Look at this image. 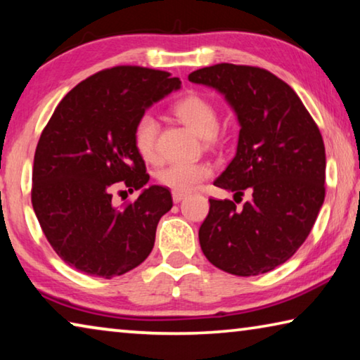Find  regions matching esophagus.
I'll return each instance as SVG.
<instances>
[{"instance_id": "1", "label": "esophagus", "mask_w": 360, "mask_h": 360, "mask_svg": "<svg viewBox=\"0 0 360 360\" xmlns=\"http://www.w3.org/2000/svg\"><path fill=\"white\" fill-rule=\"evenodd\" d=\"M186 195H184V193H179V191H172V199L174 202H180L181 199H184Z\"/></svg>"}]
</instances>
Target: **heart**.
I'll return each instance as SVG.
<instances>
[{
    "mask_svg": "<svg viewBox=\"0 0 360 360\" xmlns=\"http://www.w3.org/2000/svg\"><path fill=\"white\" fill-rule=\"evenodd\" d=\"M176 119L195 131L198 136L212 140L215 136L219 117L214 103L198 93L180 98L172 106ZM159 122L151 112L141 114L134 127V143L136 151L145 161H156L158 158ZM212 175L207 162H174L158 172V181L162 186L179 193H191Z\"/></svg>",
    "mask_w": 360,
    "mask_h": 360,
    "instance_id": "heart-1",
    "label": "heart"
}]
</instances>
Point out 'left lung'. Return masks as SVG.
Here are the masks:
<instances>
[{
  "instance_id": "left-lung-1",
  "label": "left lung",
  "mask_w": 360,
  "mask_h": 360,
  "mask_svg": "<svg viewBox=\"0 0 360 360\" xmlns=\"http://www.w3.org/2000/svg\"><path fill=\"white\" fill-rule=\"evenodd\" d=\"M222 93L236 112L235 158L215 186L252 199L238 208L209 199L199 226L207 261L238 276L265 274L300 250L325 199V146L300 96L272 72L252 65L215 64L188 75Z\"/></svg>"
}]
</instances>
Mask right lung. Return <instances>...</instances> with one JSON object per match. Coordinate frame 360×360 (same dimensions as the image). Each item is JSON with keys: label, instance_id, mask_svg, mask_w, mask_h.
I'll use <instances>...</instances> for the list:
<instances>
[{"label": "right lung", "instance_id": "1", "mask_svg": "<svg viewBox=\"0 0 360 360\" xmlns=\"http://www.w3.org/2000/svg\"><path fill=\"white\" fill-rule=\"evenodd\" d=\"M180 85L169 72L117 65L80 82L54 109L33 159L32 206L49 245L70 267L112 278L149 256L159 219L172 207L170 191L143 188L120 208L110 191L119 181L130 191L148 184L134 127Z\"/></svg>", "mask_w": 360, "mask_h": 360}]
</instances>
